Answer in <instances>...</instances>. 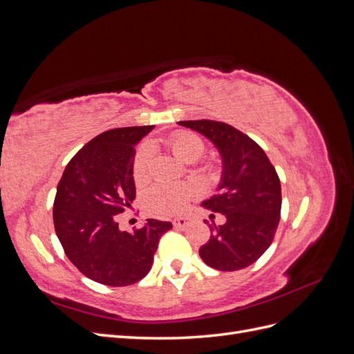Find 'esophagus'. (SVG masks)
Returning a JSON list of instances; mask_svg holds the SVG:
<instances>
[{
  "instance_id": "esophagus-1",
  "label": "esophagus",
  "mask_w": 354,
  "mask_h": 354,
  "mask_svg": "<svg viewBox=\"0 0 354 354\" xmlns=\"http://www.w3.org/2000/svg\"><path fill=\"white\" fill-rule=\"evenodd\" d=\"M187 224H189V220H187V218H176V220L173 221V226H174L176 229H185V227H187Z\"/></svg>"
}]
</instances>
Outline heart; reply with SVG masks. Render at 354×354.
<instances>
[{"mask_svg": "<svg viewBox=\"0 0 354 354\" xmlns=\"http://www.w3.org/2000/svg\"><path fill=\"white\" fill-rule=\"evenodd\" d=\"M168 147L173 153L190 162L198 159L205 152V143L202 138L189 131H178L168 137ZM152 164V146L143 143L137 149L133 160V176L137 183H143L151 173ZM195 196V189L187 185L178 183H159L153 186L147 194V203L158 216H176L186 208L189 201Z\"/></svg>", "mask_w": 354, "mask_h": 354, "instance_id": "heart-1", "label": "heart"}]
</instances>
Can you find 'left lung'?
<instances>
[{
	"mask_svg": "<svg viewBox=\"0 0 354 354\" xmlns=\"http://www.w3.org/2000/svg\"><path fill=\"white\" fill-rule=\"evenodd\" d=\"M178 124L205 136L223 159L218 194L202 207L223 214L226 221L208 224L211 236L201 246V259L221 272L245 269L273 242L281 220V180L263 149L234 127L211 120Z\"/></svg>",
	"mask_w": 354,
	"mask_h": 354,
	"instance_id": "obj_1",
	"label": "left lung"
}]
</instances>
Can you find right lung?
<instances>
[{"instance_id": "add662e5", "label": "right lung", "mask_w": 354, "mask_h": 354, "mask_svg": "<svg viewBox=\"0 0 354 354\" xmlns=\"http://www.w3.org/2000/svg\"><path fill=\"white\" fill-rule=\"evenodd\" d=\"M153 125L113 128L94 137L66 165L57 185L53 221L71 263L91 281L108 286L138 282L153 264L160 236L173 224L149 218L122 232L118 214L136 199V145Z\"/></svg>"}]
</instances>
